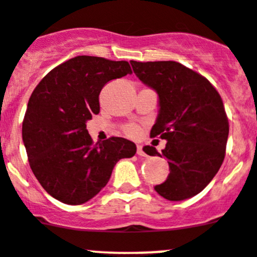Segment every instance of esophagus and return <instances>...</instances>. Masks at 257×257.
I'll use <instances>...</instances> for the list:
<instances>
[{"label": "esophagus", "mask_w": 257, "mask_h": 257, "mask_svg": "<svg viewBox=\"0 0 257 257\" xmlns=\"http://www.w3.org/2000/svg\"><path fill=\"white\" fill-rule=\"evenodd\" d=\"M137 155H140V156H146L145 151H143V147L141 145L137 146Z\"/></svg>", "instance_id": "34e87169"}]
</instances>
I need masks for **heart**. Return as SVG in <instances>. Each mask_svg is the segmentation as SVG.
Returning <instances> with one entry per match:
<instances>
[{
	"instance_id": "heart-1",
	"label": "heart",
	"mask_w": 257,
	"mask_h": 257,
	"mask_svg": "<svg viewBox=\"0 0 257 257\" xmlns=\"http://www.w3.org/2000/svg\"><path fill=\"white\" fill-rule=\"evenodd\" d=\"M125 132H126V134H128V136H136L137 128H136V126H128V128L125 129Z\"/></svg>"
}]
</instances>
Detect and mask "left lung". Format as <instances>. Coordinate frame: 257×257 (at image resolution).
Segmentation results:
<instances>
[{"instance_id":"1","label":"left lung","mask_w":257,"mask_h":257,"mask_svg":"<svg viewBox=\"0 0 257 257\" xmlns=\"http://www.w3.org/2000/svg\"><path fill=\"white\" fill-rule=\"evenodd\" d=\"M134 73L158 93L160 111L151 137L166 140L158 153L147 155L169 162L170 174L155 190L167 200L179 201L200 193L222 166L229 124L222 97L198 72L174 61H131Z\"/></svg>"}]
</instances>
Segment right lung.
Returning <instances> with one entry per match:
<instances>
[{
    "mask_svg": "<svg viewBox=\"0 0 257 257\" xmlns=\"http://www.w3.org/2000/svg\"><path fill=\"white\" fill-rule=\"evenodd\" d=\"M128 73L125 61L78 56L53 68L31 93L23 141L31 171L57 200L83 204L106 185L119 160L136 155L131 141L110 137L93 143L86 129L100 111L102 87Z\"/></svg>",
    "mask_w": 257,
    "mask_h": 257,
    "instance_id": "right-lung-1",
    "label": "right lung"
}]
</instances>
